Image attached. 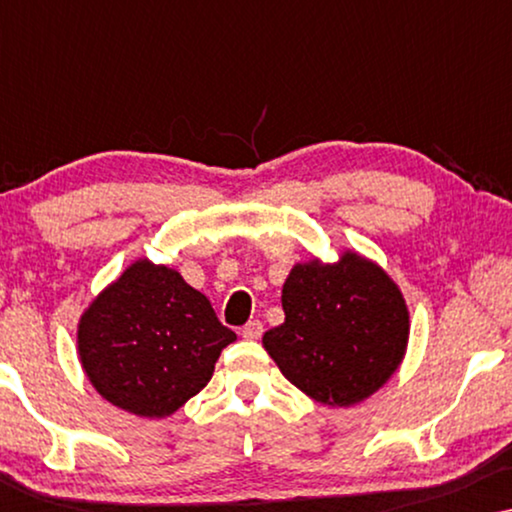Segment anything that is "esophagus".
<instances>
[{"mask_svg":"<svg viewBox=\"0 0 512 512\" xmlns=\"http://www.w3.org/2000/svg\"><path fill=\"white\" fill-rule=\"evenodd\" d=\"M263 335V324L258 319H254V321H249L247 326L242 328V338L244 340H258Z\"/></svg>","mask_w":512,"mask_h":512,"instance_id":"34e87169","label":"esophagus"}]
</instances>
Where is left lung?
I'll use <instances>...</instances> for the list:
<instances>
[{
  "label": "left lung",
  "instance_id": "left-lung-1",
  "mask_svg": "<svg viewBox=\"0 0 512 512\" xmlns=\"http://www.w3.org/2000/svg\"><path fill=\"white\" fill-rule=\"evenodd\" d=\"M284 324L263 335L282 375L328 408L359 405L401 368L410 312L401 286L373 258L342 249L338 261L312 256L282 286Z\"/></svg>",
  "mask_w": 512,
  "mask_h": 512
}]
</instances>
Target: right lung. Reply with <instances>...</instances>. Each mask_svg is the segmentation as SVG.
I'll list each match as a JSON object with an SVG mask.
<instances>
[{"label":"right lung","instance_id":"right-lung-1","mask_svg":"<svg viewBox=\"0 0 512 512\" xmlns=\"http://www.w3.org/2000/svg\"><path fill=\"white\" fill-rule=\"evenodd\" d=\"M235 340L205 293L146 256L104 286L76 324V354L93 389L144 419L170 417L200 394Z\"/></svg>","mask_w":512,"mask_h":512}]
</instances>
